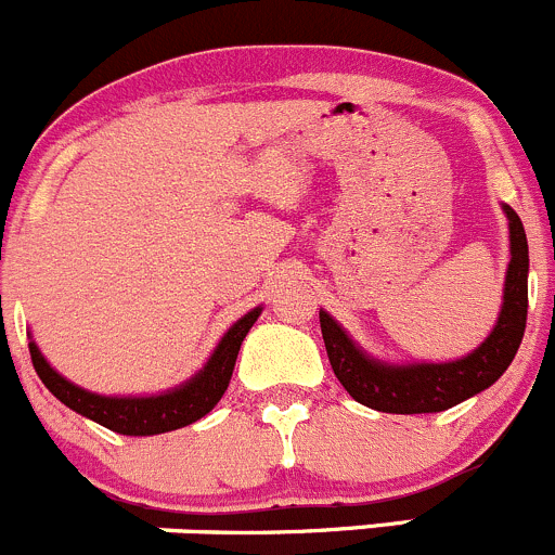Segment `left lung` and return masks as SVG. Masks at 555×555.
Returning a JSON list of instances; mask_svg holds the SVG:
<instances>
[{
	"instance_id": "obj_1",
	"label": "left lung",
	"mask_w": 555,
	"mask_h": 555,
	"mask_svg": "<svg viewBox=\"0 0 555 555\" xmlns=\"http://www.w3.org/2000/svg\"><path fill=\"white\" fill-rule=\"evenodd\" d=\"M502 210L509 229L502 310L488 337L469 353L451 361H383L366 353L326 310L318 312L334 375L356 402L377 413H442L486 391L513 364L529 307V245L518 212L509 205H502Z\"/></svg>"
}]
</instances>
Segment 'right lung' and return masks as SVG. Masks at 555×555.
Wrapping results in <instances>:
<instances>
[{
    "label": "right lung",
    "mask_w": 555,
    "mask_h": 555,
    "mask_svg": "<svg viewBox=\"0 0 555 555\" xmlns=\"http://www.w3.org/2000/svg\"><path fill=\"white\" fill-rule=\"evenodd\" d=\"M264 307H254L245 312L240 321H234L227 328L221 339H218L216 350L210 359L205 361L199 372L189 377L180 386L167 388L158 393H142V397H104V393L89 391V388L75 386L64 375H59L51 366V361L42 356L35 339H29L31 364H35L37 375L46 383L48 391L67 404L69 410L80 413L83 418L93 424L104 426L109 431H118L126 437H151L164 435V431L183 429V426L194 424V421L205 418L218 402H221L223 391L232 380L234 361H237L240 345H243L245 334L256 323ZM31 337V334H29Z\"/></svg>",
    "instance_id": "add662e5"
}]
</instances>
